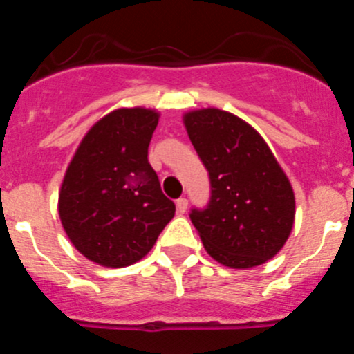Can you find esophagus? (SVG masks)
Returning <instances> with one entry per match:
<instances>
[{
  "label": "esophagus",
  "instance_id": "obj_1",
  "mask_svg": "<svg viewBox=\"0 0 354 354\" xmlns=\"http://www.w3.org/2000/svg\"><path fill=\"white\" fill-rule=\"evenodd\" d=\"M175 205H177V212H179V214H184V212L187 211V200L186 198H179L177 202H175Z\"/></svg>",
  "mask_w": 354,
  "mask_h": 354
}]
</instances>
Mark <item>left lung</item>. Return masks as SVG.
<instances>
[{"mask_svg": "<svg viewBox=\"0 0 354 354\" xmlns=\"http://www.w3.org/2000/svg\"><path fill=\"white\" fill-rule=\"evenodd\" d=\"M183 122L211 177L207 209L192 212L205 252L234 270L273 259L296 216L292 186L273 150L255 127L225 109H192Z\"/></svg>", "mask_w": 354, "mask_h": 354, "instance_id": "1", "label": "left lung"}]
</instances>
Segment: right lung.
Masks as SVG:
<instances>
[{
  "mask_svg": "<svg viewBox=\"0 0 354 354\" xmlns=\"http://www.w3.org/2000/svg\"><path fill=\"white\" fill-rule=\"evenodd\" d=\"M159 111L117 108L93 124L72 156L58 193L74 248L104 268L142 261L175 214L147 152Z\"/></svg>",
  "mask_w": 354,
  "mask_h": 354,
  "instance_id": "right-lung-1",
  "label": "right lung"
}]
</instances>
